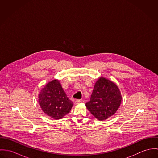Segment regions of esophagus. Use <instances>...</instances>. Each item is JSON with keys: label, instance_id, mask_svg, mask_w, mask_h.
<instances>
[{"label": "esophagus", "instance_id": "34e87169", "mask_svg": "<svg viewBox=\"0 0 158 158\" xmlns=\"http://www.w3.org/2000/svg\"><path fill=\"white\" fill-rule=\"evenodd\" d=\"M80 100H76L75 101V103H74V104L75 105H78L80 103Z\"/></svg>", "mask_w": 158, "mask_h": 158}]
</instances>
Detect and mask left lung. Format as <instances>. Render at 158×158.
<instances>
[{
	"instance_id": "obj_1",
	"label": "left lung",
	"mask_w": 158,
	"mask_h": 158,
	"mask_svg": "<svg viewBox=\"0 0 158 158\" xmlns=\"http://www.w3.org/2000/svg\"><path fill=\"white\" fill-rule=\"evenodd\" d=\"M122 95L118 86L111 81L100 77L95 83L90 101L86 103L90 113L99 120H105L118 109Z\"/></svg>"
}]
</instances>
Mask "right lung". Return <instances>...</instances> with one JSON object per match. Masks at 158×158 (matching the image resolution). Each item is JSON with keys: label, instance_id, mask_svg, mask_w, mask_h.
<instances>
[{"label": "right lung", "instance_id": "1", "mask_svg": "<svg viewBox=\"0 0 158 158\" xmlns=\"http://www.w3.org/2000/svg\"><path fill=\"white\" fill-rule=\"evenodd\" d=\"M38 98L43 112L55 120L68 114L73 106L72 102L67 97L58 80H53L45 85L40 91Z\"/></svg>", "mask_w": 158, "mask_h": 158}]
</instances>
